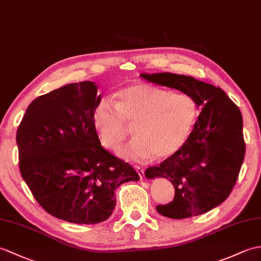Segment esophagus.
Instances as JSON below:
<instances>
[{
  "instance_id": "esophagus-1",
  "label": "esophagus",
  "mask_w": 261,
  "mask_h": 261,
  "mask_svg": "<svg viewBox=\"0 0 261 261\" xmlns=\"http://www.w3.org/2000/svg\"><path fill=\"white\" fill-rule=\"evenodd\" d=\"M135 169L138 171L139 175H140V178H143L144 177V169L140 166H135Z\"/></svg>"
}]
</instances>
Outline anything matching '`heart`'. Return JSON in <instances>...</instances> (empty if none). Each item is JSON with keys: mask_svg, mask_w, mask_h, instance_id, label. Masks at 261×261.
Here are the masks:
<instances>
[{"mask_svg": "<svg viewBox=\"0 0 261 261\" xmlns=\"http://www.w3.org/2000/svg\"><path fill=\"white\" fill-rule=\"evenodd\" d=\"M199 107L191 94L137 82L116 92V102L100 99L93 108L92 123L103 147L116 150L135 124L137 137L119 151L129 160L153 154L167 159L184 147L198 118Z\"/></svg>", "mask_w": 261, "mask_h": 261, "instance_id": "heart-1", "label": "heart"}]
</instances>
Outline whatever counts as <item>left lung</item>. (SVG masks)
Listing matches in <instances>:
<instances>
[{
	"mask_svg": "<svg viewBox=\"0 0 261 261\" xmlns=\"http://www.w3.org/2000/svg\"><path fill=\"white\" fill-rule=\"evenodd\" d=\"M141 76L159 86L191 94L202 108L187 142L159 166L147 168L145 177H165L174 187V198L156 211L185 219L214 209L229 197L244 162L246 143L239 108L219 87L174 73Z\"/></svg>",
	"mask_w": 261,
	"mask_h": 261,
	"instance_id": "obj_1",
	"label": "left lung"
}]
</instances>
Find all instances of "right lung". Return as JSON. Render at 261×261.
<instances>
[{"mask_svg": "<svg viewBox=\"0 0 261 261\" xmlns=\"http://www.w3.org/2000/svg\"><path fill=\"white\" fill-rule=\"evenodd\" d=\"M100 99L94 82L66 84L30 103L16 131L22 178L47 214L68 222L107 220L114 190L140 179L101 145L92 123Z\"/></svg>", "mask_w": 261, "mask_h": 261, "instance_id": "1", "label": "right lung"}]
</instances>
